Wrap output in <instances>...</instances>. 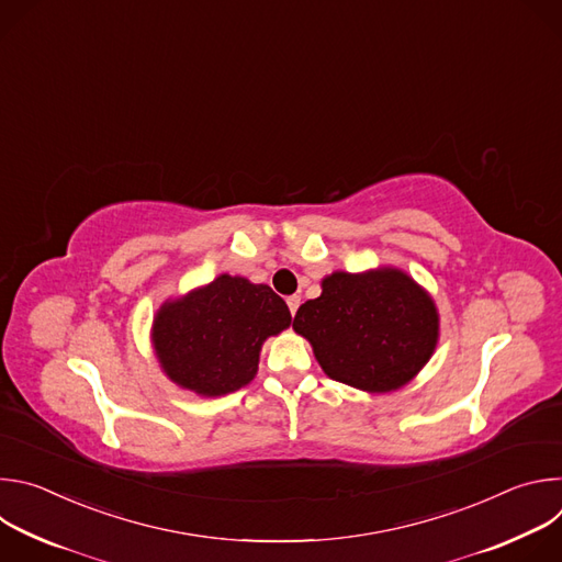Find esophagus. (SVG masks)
Listing matches in <instances>:
<instances>
[{
	"mask_svg": "<svg viewBox=\"0 0 562 562\" xmlns=\"http://www.w3.org/2000/svg\"><path fill=\"white\" fill-rule=\"evenodd\" d=\"M286 304H289L291 315H295V311H297V306H300V295H289V297H286Z\"/></svg>",
	"mask_w": 562,
	"mask_h": 562,
	"instance_id": "34e87169",
	"label": "esophagus"
}]
</instances>
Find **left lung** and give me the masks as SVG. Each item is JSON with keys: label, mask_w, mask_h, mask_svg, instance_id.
Segmentation results:
<instances>
[{"label": "left lung", "mask_w": 562, "mask_h": 562, "mask_svg": "<svg viewBox=\"0 0 562 562\" xmlns=\"http://www.w3.org/2000/svg\"><path fill=\"white\" fill-rule=\"evenodd\" d=\"M293 329L304 336L325 373L349 386L384 393L405 386L438 342L431 295L405 271H336L323 293L306 300Z\"/></svg>", "instance_id": "1"}]
</instances>
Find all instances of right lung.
<instances>
[{"label":"right lung","instance_id":"1","mask_svg":"<svg viewBox=\"0 0 562 562\" xmlns=\"http://www.w3.org/2000/svg\"><path fill=\"white\" fill-rule=\"evenodd\" d=\"M289 325V306L271 286L222 273L159 306L153 347L176 384L215 397L249 384L265 340Z\"/></svg>","mask_w":562,"mask_h":562}]
</instances>
